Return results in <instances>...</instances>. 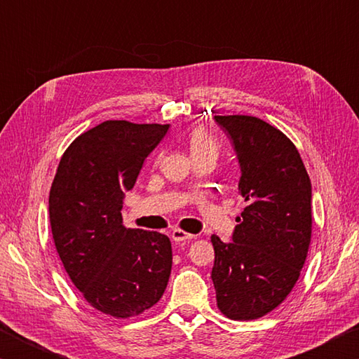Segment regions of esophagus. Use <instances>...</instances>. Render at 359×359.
Wrapping results in <instances>:
<instances>
[{
  "label": "esophagus",
  "mask_w": 359,
  "mask_h": 359,
  "mask_svg": "<svg viewBox=\"0 0 359 359\" xmlns=\"http://www.w3.org/2000/svg\"><path fill=\"white\" fill-rule=\"evenodd\" d=\"M171 238L175 242H185V241L194 239V236L190 233H185V231H182V229H174L171 233Z\"/></svg>",
  "instance_id": "obj_1"
}]
</instances>
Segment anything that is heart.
Wrapping results in <instances>:
<instances>
[{"instance_id":"heart-1","label":"heart","mask_w":359,"mask_h":359,"mask_svg":"<svg viewBox=\"0 0 359 359\" xmlns=\"http://www.w3.org/2000/svg\"><path fill=\"white\" fill-rule=\"evenodd\" d=\"M188 147H190L191 156L205 154L217 155L218 151V144L215 137L204 128H196L190 133V136H188Z\"/></svg>"}]
</instances>
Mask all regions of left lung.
I'll list each match as a JSON object with an SVG mask.
<instances>
[{
    "instance_id": "8db88e82",
    "label": "left lung",
    "mask_w": 359,
    "mask_h": 359,
    "mask_svg": "<svg viewBox=\"0 0 359 359\" xmlns=\"http://www.w3.org/2000/svg\"><path fill=\"white\" fill-rule=\"evenodd\" d=\"M233 142L245 209L233 242L212 236L217 306L231 320H257L285 301L312 236V185L294 144L250 115H215Z\"/></svg>"
}]
</instances>
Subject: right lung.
<instances>
[{
	"label": "right lung",
	"instance_id": "right-lung-1",
	"mask_svg": "<svg viewBox=\"0 0 359 359\" xmlns=\"http://www.w3.org/2000/svg\"><path fill=\"white\" fill-rule=\"evenodd\" d=\"M169 125L107 120L85 131L60 160L48 196L53 242L90 306L115 318L160 301L172 267L168 236L123 226L125 191Z\"/></svg>",
	"mask_w": 359,
	"mask_h": 359
}]
</instances>
